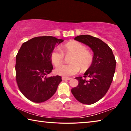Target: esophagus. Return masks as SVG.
Listing matches in <instances>:
<instances>
[{
  "label": "esophagus",
  "mask_w": 131,
  "mask_h": 131,
  "mask_svg": "<svg viewBox=\"0 0 131 131\" xmlns=\"http://www.w3.org/2000/svg\"><path fill=\"white\" fill-rule=\"evenodd\" d=\"M71 78H70V77H62V80H69Z\"/></svg>",
  "instance_id": "esophagus-1"
}]
</instances>
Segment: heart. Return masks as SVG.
<instances>
[{"label": "heart", "mask_w": 131, "mask_h": 131, "mask_svg": "<svg viewBox=\"0 0 131 131\" xmlns=\"http://www.w3.org/2000/svg\"><path fill=\"white\" fill-rule=\"evenodd\" d=\"M62 52L58 48L52 51L50 59L54 66L57 67L63 63L64 55L72 54L70 60V64L58 67L55 73L63 77H69L77 74L80 69L85 72L89 69L93 61V56L83 44L79 41L72 40L61 47Z\"/></svg>", "instance_id": "obj_1"}]
</instances>
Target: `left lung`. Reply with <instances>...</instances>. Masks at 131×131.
Returning <instances> with one entry per match:
<instances>
[{"label": "left lung", "mask_w": 131, "mask_h": 131, "mask_svg": "<svg viewBox=\"0 0 131 131\" xmlns=\"http://www.w3.org/2000/svg\"><path fill=\"white\" fill-rule=\"evenodd\" d=\"M74 40L90 47L94 56L92 65L84 73L83 78H75L79 84L71 91L80 103L92 105L102 98L109 89L116 70V61L112 50L101 39L83 35L76 37ZM86 77H89L88 80Z\"/></svg>", "instance_id": "1"}]
</instances>
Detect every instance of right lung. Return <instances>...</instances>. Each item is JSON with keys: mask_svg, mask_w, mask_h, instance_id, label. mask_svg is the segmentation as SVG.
I'll list each match as a JSON object with an SVG mask.
<instances>
[{"mask_svg": "<svg viewBox=\"0 0 131 131\" xmlns=\"http://www.w3.org/2000/svg\"><path fill=\"white\" fill-rule=\"evenodd\" d=\"M63 41L52 36H40L22 44L16 56V81L22 94L30 101L43 102L56 92L61 77L47 75L53 69L51 53Z\"/></svg>", "mask_w": 131, "mask_h": 131, "instance_id": "1", "label": "right lung"}]
</instances>
